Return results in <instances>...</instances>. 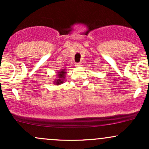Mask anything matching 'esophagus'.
<instances>
[{
  "label": "esophagus",
  "instance_id": "obj_1",
  "mask_svg": "<svg viewBox=\"0 0 149 149\" xmlns=\"http://www.w3.org/2000/svg\"><path fill=\"white\" fill-rule=\"evenodd\" d=\"M76 66H82V64H81V63H76Z\"/></svg>",
  "mask_w": 149,
  "mask_h": 149
}]
</instances>
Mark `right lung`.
Here are the masks:
<instances>
[{"label":"right lung","mask_w":149,"mask_h":149,"mask_svg":"<svg viewBox=\"0 0 149 149\" xmlns=\"http://www.w3.org/2000/svg\"><path fill=\"white\" fill-rule=\"evenodd\" d=\"M66 69H61V71H58L57 73V79H56L54 81V84H56L57 85L61 84L64 82V78H65V75H66Z\"/></svg>","instance_id":"1"}]
</instances>
